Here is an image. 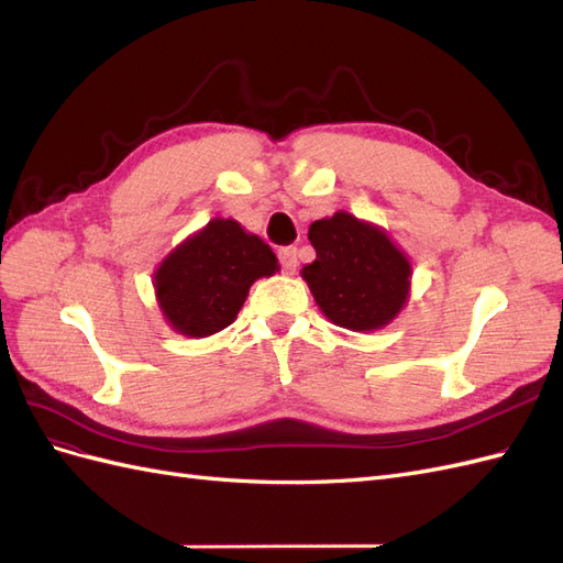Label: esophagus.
<instances>
[{
  "label": "esophagus",
  "mask_w": 563,
  "mask_h": 563,
  "mask_svg": "<svg viewBox=\"0 0 563 563\" xmlns=\"http://www.w3.org/2000/svg\"><path fill=\"white\" fill-rule=\"evenodd\" d=\"M279 263H282V269L286 272V275H294L296 265H298L296 249L294 246H282L279 249Z\"/></svg>",
  "instance_id": "obj_1"
}]
</instances>
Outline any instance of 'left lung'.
<instances>
[{
    "label": "left lung",
    "instance_id": "1",
    "mask_svg": "<svg viewBox=\"0 0 563 563\" xmlns=\"http://www.w3.org/2000/svg\"><path fill=\"white\" fill-rule=\"evenodd\" d=\"M308 240L317 258L300 275L323 317L360 333L397 319L411 294L413 267L380 225L335 211L314 220Z\"/></svg>",
    "mask_w": 563,
    "mask_h": 563
}]
</instances>
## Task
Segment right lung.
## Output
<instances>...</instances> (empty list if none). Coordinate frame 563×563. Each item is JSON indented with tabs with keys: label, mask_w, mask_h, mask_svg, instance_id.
<instances>
[{
	"label": "right lung",
	"mask_w": 563,
	"mask_h": 563,
	"mask_svg": "<svg viewBox=\"0 0 563 563\" xmlns=\"http://www.w3.org/2000/svg\"><path fill=\"white\" fill-rule=\"evenodd\" d=\"M279 272L258 234L232 218H213L180 242L155 269V296L168 327L187 338L228 329L255 279Z\"/></svg>",
	"instance_id": "1"
}]
</instances>
